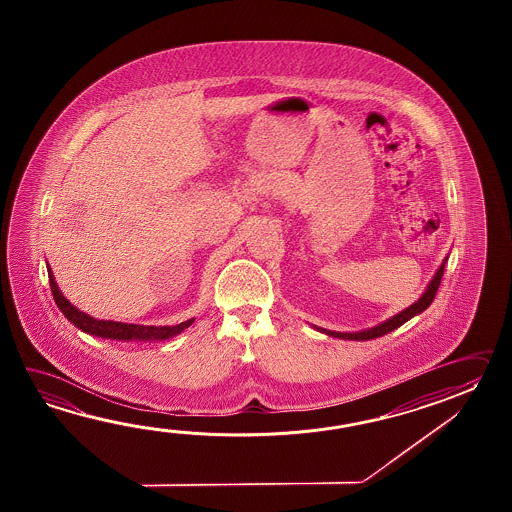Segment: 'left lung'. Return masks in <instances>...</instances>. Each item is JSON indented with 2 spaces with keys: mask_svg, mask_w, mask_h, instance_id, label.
Instances as JSON below:
<instances>
[{
  "mask_svg": "<svg viewBox=\"0 0 512 512\" xmlns=\"http://www.w3.org/2000/svg\"><path fill=\"white\" fill-rule=\"evenodd\" d=\"M445 261L439 267V271L435 272L434 280L428 285L425 294L414 305H410L408 309H404L399 315L392 316L390 320L382 322L379 326L371 327V329H366V331H359V333H338V331H329V329H322V327H316V329L326 333L329 337L344 338V340H371V338L382 337V335L390 333L393 329L403 326L404 322H408L412 316L419 315L421 311H425L426 307L434 302L435 293H437V289L441 285V278H443V272H445Z\"/></svg>",
  "mask_w": 512,
  "mask_h": 512,
  "instance_id": "obj_1",
  "label": "left lung"
}]
</instances>
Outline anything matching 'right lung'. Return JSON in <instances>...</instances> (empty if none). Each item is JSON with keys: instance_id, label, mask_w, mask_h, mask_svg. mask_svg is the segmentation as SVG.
Instances as JSON below:
<instances>
[{"instance_id": "add662e5", "label": "right lung", "mask_w": 512, "mask_h": 512, "mask_svg": "<svg viewBox=\"0 0 512 512\" xmlns=\"http://www.w3.org/2000/svg\"><path fill=\"white\" fill-rule=\"evenodd\" d=\"M47 272H49L51 293H53L58 309L66 315L69 322H73L78 329L86 331L89 335L115 338V340H164V338L174 337L177 333H181L185 327L194 322V318H190V320L175 324V326H142V324H124V322H113V320H98V318L82 313L75 305H71V302L64 298V294L60 293V289L56 287L53 272L49 267H47Z\"/></svg>"}]
</instances>
